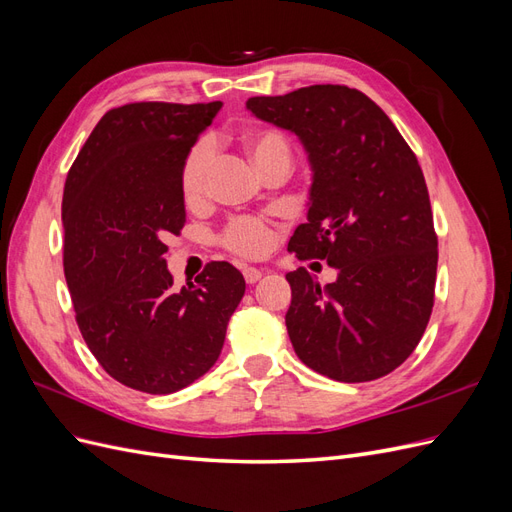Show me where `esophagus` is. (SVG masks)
Listing matches in <instances>:
<instances>
[{
    "label": "esophagus",
    "mask_w": 512,
    "mask_h": 512,
    "mask_svg": "<svg viewBox=\"0 0 512 512\" xmlns=\"http://www.w3.org/2000/svg\"><path fill=\"white\" fill-rule=\"evenodd\" d=\"M243 277H245L247 284H256L260 277H262V271L256 269V267H245L243 269Z\"/></svg>",
    "instance_id": "1"
}]
</instances>
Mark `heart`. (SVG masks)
Listing matches in <instances>:
<instances>
[{"label":"heart","instance_id":"obj_1","mask_svg":"<svg viewBox=\"0 0 512 512\" xmlns=\"http://www.w3.org/2000/svg\"><path fill=\"white\" fill-rule=\"evenodd\" d=\"M239 147L245 158L267 175L273 168L288 170L292 164V147L288 138L273 128H250L239 138ZM209 177V147L205 143L196 145L181 166V194L188 205H198L207 194ZM269 228L256 218H239L224 232V245L241 256H260L269 245Z\"/></svg>","mask_w":512,"mask_h":512}]
</instances>
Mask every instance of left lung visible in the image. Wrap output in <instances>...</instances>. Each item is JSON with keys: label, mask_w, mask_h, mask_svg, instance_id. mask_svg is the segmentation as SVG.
<instances>
[{"label": "left lung", "mask_w": 512, "mask_h": 512, "mask_svg": "<svg viewBox=\"0 0 512 512\" xmlns=\"http://www.w3.org/2000/svg\"><path fill=\"white\" fill-rule=\"evenodd\" d=\"M299 138L312 185L294 256L327 260L335 282L286 273L294 352L337 382L391 374L421 342L433 307L438 239L423 170L404 136L359 89L312 85L245 102Z\"/></svg>", "instance_id": "obj_1"}]
</instances>
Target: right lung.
I'll return each mask as SVG.
<instances>
[{
  "label": "right lung",
  "instance_id": "right-lung-1",
  "mask_svg": "<svg viewBox=\"0 0 512 512\" xmlns=\"http://www.w3.org/2000/svg\"><path fill=\"white\" fill-rule=\"evenodd\" d=\"M222 102H136L108 111L64 188V273L76 322L108 376L168 395L218 361L245 292L228 262L173 288L166 235L185 224L181 166Z\"/></svg>",
  "mask_w": 512,
  "mask_h": 512
}]
</instances>
